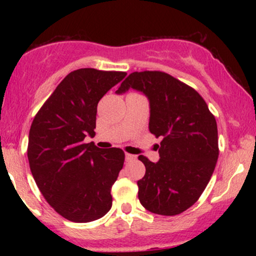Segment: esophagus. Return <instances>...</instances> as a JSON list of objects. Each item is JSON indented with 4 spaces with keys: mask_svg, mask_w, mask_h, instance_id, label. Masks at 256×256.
I'll return each mask as SVG.
<instances>
[{
    "mask_svg": "<svg viewBox=\"0 0 256 256\" xmlns=\"http://www.w3.org/2000/svg\"><path fill=\"white\" fill-rule=\"evenodd\" d=\"M125 158H126V161H134V160H137V156H136V155L128 154V152H126V154H125Z\"/></svg>",
    "mask_w": 256,
    "mask_h": 256,
    "instance_id": "esophagus-1",
    "label": "esophagus"
}]
</instances>
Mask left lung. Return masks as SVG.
<instances>
[{
	"label": "left lung",
	"mask_w": 256,
	"mask_h": 256,
	"mask_svg": "<svg viewBox=\"0 0 256 256\" xmlns=\"http://www.w3.org/2000/svg\"><path fill=\"white\" fill-rule=\"evenodd\" d=\"M130 88L149 98V131L162 137L158 162L138 156L146 166L144 177L137 182L138 198L149 212L177 216L198 201L216 168V118L198 91L168 73L134 72L116 92Z\"/></svg>",
	"instance_id": "1"
}]
</instances>
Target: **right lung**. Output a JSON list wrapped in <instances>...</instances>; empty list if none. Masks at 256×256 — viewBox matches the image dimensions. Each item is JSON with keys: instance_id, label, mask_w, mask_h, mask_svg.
<instances>
[{"instance_id": "obj_1", "label": "right lung", "mask_w": 256, "mask_h": 256, "mask_svg": "<svg viewBox=\"0 0 256 256\" xmlns=\"http://www.w3.org/2000/svg\"><path fill=\"white\" fill-rule=\"evenodd\" d=\"M126 72L79 68L37 112L28 134L30 170L44 198L64 219L89 222L112 207V185L125 160L120 148L85 143L95 136L98 101Z\"/></svg>"}]
</instances>
